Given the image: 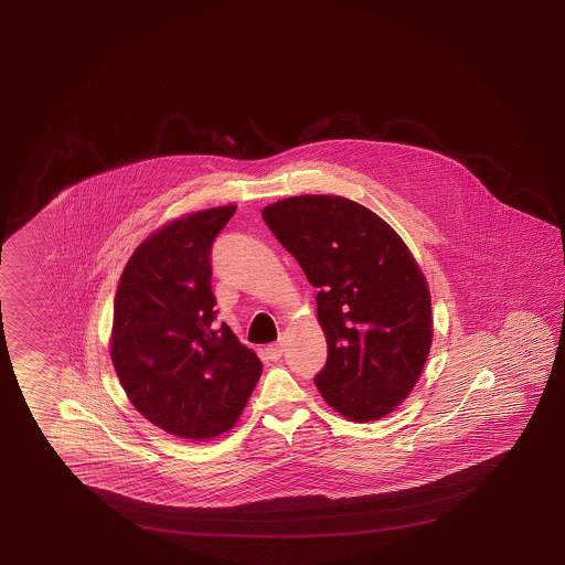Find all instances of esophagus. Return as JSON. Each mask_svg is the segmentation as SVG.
I'll return each instance as SVG.
<instances>
[{"label":"esophagus","instance_id":"obj_1","mask_svg":"<svg viewBox=\"0 0 565 565\" xmlns=\"http://www.w3.org/2000/svg\"><path fill=\"white\" fill-rule=\"evenodd\" d=\"M282 351H285V349H282V343H275V345H268V348L265 349L266 360H280V358H282Z\"/></svg>","mask_w":565,"mask_h":565}]
</instances>
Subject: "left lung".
<instances>
[{
  "instance_id": "8db88e82",
  "label": "left lung",
  "mask_w": 565,
  "mask_h": 565,
  "mask_svg": "<svg viewBox=\"0 0 565 565\" xmlns=\"http://www.w3.org/2000/svg\"><path fill=\"white\" fill-rule=\"evenodd\" d=\"M263 217L319 290L327 363L315 385L324 402L351 422L384 418L414 390L433 345L430 288L414 254L341 195H292Z\"/></svg>"
}]
</instances>
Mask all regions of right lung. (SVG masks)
Listing matches in <instances>:
<instances>
[{
  "instance_id": "obj_1",
  "label": "right lung",
  "mask_w": 565,
  "mask_h": 565,
  "mask_svg": "<svg viewBox=\"0 0 565 565\" xmlns=\"http://www.w3.org/2000/svg\"><path fill=\"white\" fill-rule=\"evenodd\" d=\"M234 212L210 207L151 232L115 295L108 348L125 394L157 428L190 440L228 433L263 372L228 324L214 327L210 248Z\"/></svg>"
}]
</instances>
